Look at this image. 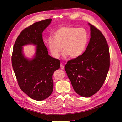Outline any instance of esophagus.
Masks as SVG:
<instances>
[{
  "label": "esophagus",
  "mask_w": 122,
  "mask_h": 122,
  "mask_svg": "<svg viewBox=\"0 0 122 122\" xmlns=\"http://www.w3.org/2000/svg\"><path fill=\"white\" fill-rule=\"evenodd\" d=\"M60 68L61 69H64V65L63 64H60Z\"/></svg>",
  "instance_id": "obj_1"
}]
</instances>
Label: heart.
I'll use <instances>...</instances> for the list:
<instances>
[{
	"label": "heart",
	"instance_id": "1",
	"mask_svg": "<svg viewBox=\"0 0 122 122\" xmlns=\"http://www.w3.org/2000/svg\"><path fill=\"white\" fill-rule=\"evenodd\" d=\"M88 42V34L83 28L63 26L53 34V37L47 40V44L51 55L58 58L63 51L65 57L72 58L81 56L84 52Z\"/></svg>",
	"mask_w": 122,
	"mask_h": 122
}]
</instances>
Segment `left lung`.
Returning <instances> with one entry per match:
<instances>
[{"instance_id": "8db88e82", "label": "left lung", "mask_w": 122, "mask_h": 122, "mask_svg": "<svg viewBox=\"0 0 122 122\" xmlns=\"http://www.w3.org/2000/svg\"><path fill=\"white\" fill-rule=\"evenodd\" d=\"M88 24L91 38L87 47L81 56L68 61L65 66L74 91L85 97L93 96L100 89L110 67L106 39L98 29Z\"/></svg>"}]
</instances>
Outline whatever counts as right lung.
<instances>
[{
	"label": "right lung",
	"instance_id": "right-lung-1",
	"mask_svg": "<svg viewBox=\"0 0 122 122\" xmlns=\"http://www.w3.org/2000/svg\"><path fill=\"white\" fill-rule=\"evenodd\" d=\"M51 19L34 23L22 31L13 46L12 65L21 89L29 97L41 101L53 93L54 72L59 69V60L48 55L42 34L50 25ZM36 46L32 58H27L23 53L25 45Z\"/></svg>",
	"mask_w": 122,
	"mask_h": 122
}]
</instances>
